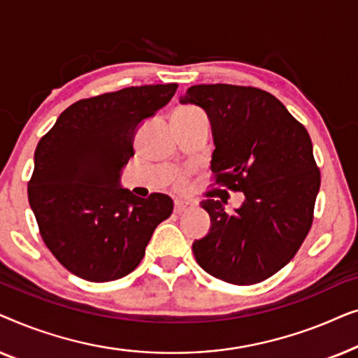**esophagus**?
<instances>
[{
    "mask_svg": "<svg viewBox=\"0 0 358 358\" xmlns=\"http://www.w3.org/2000/svg\"><path fill=\"white\" fill-rule=\"evenodd\" d=\"M192 207V203L187 202V200H174V212L176 213H182L185 210H189Z\"/></svg>",
    "mask_w": 358,
    "mask_h": 358,
    "instance_id": "34e87169",
    "label": "esophagus"
}]
</instances>
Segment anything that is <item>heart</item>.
<instances>
[{"label":"heart","mask_w":358,"mask_h":358,"mask_svg":"<svg viewBox=\"0 0 358 358\" xmlns=\"http://www.w3.org/2000/svg\"><path fill=\"white\" fill-rule=\"evenodd\" d=\"M182 109H187V110H194V107H182ZM179 182H182V178H179Z\"/></svg>","instance_id":"b5f03b06"}]
</instances>
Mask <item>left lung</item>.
<instances>
[{
    "instance_id": "obj_1",
    "label": "left lung",
    "mask_w": 358,
    "mask_h": 358,
    "mask_svg": "<svg viewBox=\"0 0 358 358\" xmlns=\"http://www.w3.org/2000/svg\"><path fill=\"white\" fill-rule=\"evenodd\" d=\"M182 104L207 112L218 187L244 194L233 213L203 200L212 228L192 244L195 261L233 285H254L292 261L313 223L321 174L305 127L271 92L251 86H190ZM227 192V190H223Z\"/></svg>"
}]
</instances>
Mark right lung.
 Returning <instances> with one entry per match:
<instances>
[{
    "instance_id": "obj_1",
    "label": "right lung",
    "mask_w": 358,
    "mask_h": 358,
    "mask_svg": "<svg viewBox=\"0 0 358 358\" xmlns=\"http://www.w3.org/2000/svg\"><path fill=\"white\" fill-rule=\"evenodd\" d=\"M178 85L131 86L81 99L38 141L29 203L45 246L66 271L90 282L129 275L151 234L173 213L166 194L140 199L120 187L134 136Z\"/></svg>"
}]
</instances>
